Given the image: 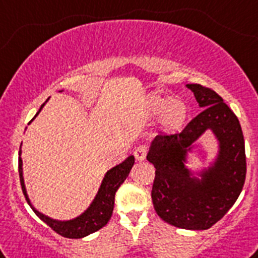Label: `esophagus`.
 I'll use <instances>...</instances> for the list:
<instances>
[{"mask_svg":"<svg viewBox=\"0 0 258 258\" xmlns=\"http://www.w3.org/2000/svg\"><path fill=\"white\" fill-rule=\"evenodd\" d=\"M148 154V147L147 145H138L134 151V156L138 161H144L145 157Z\"/></svg>","mask_w":258,"mask_h":258,"instance_id":"obj_1","label":"esophagus"}]
</instances>
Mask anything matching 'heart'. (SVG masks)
Returning <instances> with one entry per match:
<instances>
[{
  "instance_id": "heart-1",
  "label": "heart",
  "mask_w": 258,
  "mask_h": 258,
  "mask_svg": "<svg viewBox=\"0 0 258 258\" xmlns=\"http://www.w3.org/2000/svg\"><path fill=\"white\" fill-rule=\"evenodd\" d=\"M148 110L152 115L162 114V126L166 130H178L183 126L187 118V105L179 98L157 97L151 98Z\"/></svg>"
}]
</instances>
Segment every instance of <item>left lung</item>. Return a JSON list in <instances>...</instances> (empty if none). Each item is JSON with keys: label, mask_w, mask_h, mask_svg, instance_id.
Wrapping results in <instances>:
<instances>
[{"label": "left lung", "mask_w": 258, "mask_h": 258, "mask_svg": "<svg viewBox=\"0 0 258 258\" xmlns=\"http://www.w3.org/2000/svg\"><path fill=\"white\" fill-rule=\"evenodd\" d=\"M187 87L203 111L180 132L160 134L152 143L147 156L156 167L152 201L157 214L169 225L207 230L223 218L243 189L247 174L245 147L239 119L223 98L200 84ZM207 129L216 134L220 154L215 166L199 181L185 167V156Z\"/></svg>", "instance_id": "obj_1"}]
</instances>
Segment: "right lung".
I'll return each mask as SVG.
<instances>
[{
  "mask_svg": "<svg viewBox=\"0 0 258 258\" xmlns=\"http://www.w3.org/2000/svg\"><path fill=\"white\" fill-rule=\"evenodd\" d=\"M42 106H44V104L41 105V107ZM41 107H40V110H41ZM37 114H39V111H37ZM19 156H21V151H19ZM18 162H19V167L18 169H19V179H21L22 191H23L24 197H26L28 205L36 213V216L39 217L41 221H44L58 235H61L63 237H69V239H80V237L87 236V235L92 234V232H96L97 230L102 228L109 222V219L111 218V214H113L114 200H115L116 191H118V188L120 187V184L128 176L130 171H131L132 166L135 163V158H134V156H130L126 161H123L122 163H119V165H116L111 170H109L106 172V175H105L104 180H102L101 187L98 189L97 196L93 200L91 207L88 208V210L83 213L82 216L78 217V218L71 219V221H64V222L55 221V219H50L48 217L42 216L41 213L37 212L31 205L30 199H28V196L26 194V187H24L21 157H19Z\"/></svg>",
  "mask_w": 258,
  "mask_h": 258,
  "instance_id": "add662e5",
  "label": "right lung"
}]
</instances>
